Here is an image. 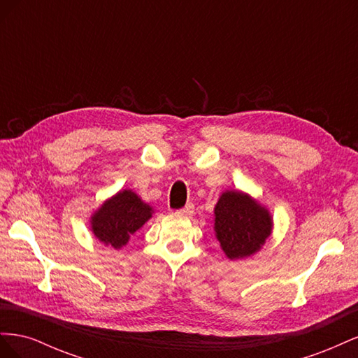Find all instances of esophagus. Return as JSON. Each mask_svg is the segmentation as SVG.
<instances>
[{
	"instance_id": "34e87169",
	"label": "esophagus",
	"mask_w": 358,
	"mask_h": 358,
	"mask_svg": "<svg viewBox=\"0 0 358 358\" xmlns=\"http://www.w3.org/2000/svg\"><path fill=\"white\" fill-rule=\"evenodd\" d=\"M192 212H194V204H192V203H188L187 206H183L182 209H179V210H178V213H180V215H185V216L192 215Z\"/></svg>"
}]
</instances>
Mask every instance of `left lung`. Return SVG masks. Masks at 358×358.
Returning a JSON list of instances; mask_svg holds the SVG:
<instances>
[{
	"label": "left lung",
	"instance_id": "8db88e82",
	"mask_svg": "<svg viewBox=\"0 0 358 358\" xmlns=\"http://www.w3.org/2000/svg\"><path fill=\"white\" fill-rule=\"evenodd\" d=\"M272 231V216L248 194L225 191L215 206V233L230 259L259 251Z\"/></svg>",
	"mask_w": 358,
	"mask_h": 358
}]
</instances>
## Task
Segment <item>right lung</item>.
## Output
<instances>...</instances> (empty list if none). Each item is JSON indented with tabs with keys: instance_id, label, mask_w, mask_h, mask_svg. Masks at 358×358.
<instances>
[{
	"instance_id": "1",
	"label": "right lung",
	"mask_w": 358,
	"mask_h": 358,
	"mask_svg": "<svg viewBox=\"0 0 358 358\" xmlns=\"http://www.w3.org/2000/svg\"><path fill=\"white\" fill-rule=\"evenodd\" d=\"M149 218H152V208L131 189H124L103 203L92 215L91 227L96 239L119 249Z\"/></svg>"
}]
</instances>
